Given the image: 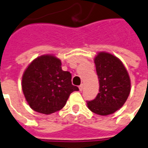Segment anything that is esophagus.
Wrapping results in <instances>:
<instances>
[{"instance_id":"1","label":"esophagus","mask_w":148,"mask_h":148,"mask_svg":"<svg viewBox=\"0 0 148 148\" xmlns=\"http://www.w3.org/2000/svg\"><path fill=\"white\" fill-rule=\"evenodd\" d=\"M79 90H80V91H82L83 90H84V84H80V86H79Z\"/></svg>"}]
</instances>
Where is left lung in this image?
Instances as JSON below:
<instances>
[{
	"label": "left lung",
	"mask_w": 148,
	"mask_h": 148,
	"mask_svg": "<svg viewBox=\"0 0 148 148\" xmlns=\"http://www.w3.org/2000/svg\"><path fill=\"white\" fill-rule=\"evenodd\" d=\"M99 83V93L87 102L89 109L100 116L114 113L124 105L131 90V80L124 64L107 52H99L94 58Z\"/></svg>",
	"instance_id": "8db88e82"
}]
</instances>
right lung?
<instances>
[{
    "label": "right lung",
    "mask_w": 148,
    "mask_h": 148,
    "mask_svg": "<svg viewBox=\"0 0 148 148\" xmlns=\"http://www.w3.org/2000/svg\"><path fill=\"white\" fill-rule=\"evenodd\" d=\"M22 90L31 109L46 115L61 110L71 93L79 90L72 85L71 74L64 71L61 61L51 55L39 56L29 64Z\"/></svg>",
    "instance_id": "1"
}]
</instances>
